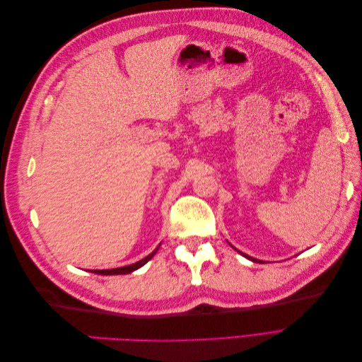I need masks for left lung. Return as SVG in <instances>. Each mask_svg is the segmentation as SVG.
<instances>
[{"label":"left lung","instance_id":"left-lung-1","mask_svg":"<svg viewBox=\"0 0 362 362\" xmlns=\"http://www.w3.org/2000/svg\"><path fill=\"white\" fill-rule=\"evenodd\" d=\"M247 258H250V257H247ZM250 259H252V261H255V259H254V258H250Z\"/></svg>","mask_w":362,"mask_h":362}]
</instances>
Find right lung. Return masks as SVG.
Segmentation results:
<instances>
[{"instance_id":"right-lung-1","label":"right lung","mask_w":362,"mask_h":362,"mask_svg":"<svg viewBox=\"0 0 362 362\" xmlns=\"http://www.w3.org/2000/svg\"><path fill=\"white\" fill-rule=\"evenodd\" d=\"M160 247V246H158ZM158 247L152 252V254H149L146 258H144V259H140V261H137V262H134V264H131V266H125V267H117V269H108V270H93V273H96V275H127V273H131V272H134V270H137L139 267H141L144 264H146V262L156 255V252L158 250Z\"/></svg>"}]
</instances>
